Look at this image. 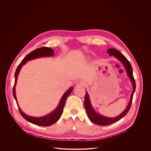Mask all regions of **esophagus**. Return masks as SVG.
<instances>
[{
    "instance_id": "esophagus-1",
    "label": "esophagus",
    "mask_w": 151,
    "mask_h": 151,
    "mask_svg": "<svg viewBox=\"0 0 151 151\" xmlns=\"http://www.w3.org/2000/svg\"><path fill=\"white\" fill-rule=\"evenodd\" d=\"M84 83L83 81H79L78 83H77V86H84Z\"/></svg>"
}]
</instances>
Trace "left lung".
I'll use <instances>...</instances> for the list:
<instances>
[{
	"label": "left lung",
	"mask_w": 151,
	"mask_h": 151,
	"mask_svg": "<svg viewBox=\"0 0 151 151\" xmlns=\"http://www.w3.org/2000/svg\"><path fill=\"white\" fill-rule=\"evenodd\" d=\"M107 53L109 54V55H114L123 64L124 67L126 69L127 74L128 76L130 78L132 83L133 84V90L131 94L129 104H128L126 109L120 115L115 117H106V116H104L101 115L99 114H97L93 109V108L91 104L89 96H88L87 92L86 91V93L85 97H84V107H85L86 111L87 112L88 117H89V119L91 122H93L96 124L100 125V126H107V125H109V124L115 123L117 122V121H119L120 119H121L122 117H124L128 113L129 111L130 110V109L131 108L133 97V94H134V91L135 90V87H136L135 81L134 76H133V74L132 67L130 62L124 56V55L122 52H120V51H119L116 49H108L107 51Z\"/></svg>",
	"instance_id": "left-lung-1"
}]
</instances>
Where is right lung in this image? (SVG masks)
Here are the masks:
<instances>
[{"label": "right lung", "mask_w": 151, "mask_h": 151, "mask_svg": "<svg viewBox=\"0 0 151 151\" xmlns=\"http://www.w3.org/2000/svg\"><path fill=\"white\" fill-rule=\"evenodd\" d=\"M54 53V50L52 49L50 47H43L40 48L36 49V50L32 51L31 52L28 54L27 56L24 57V58L22 60L21 63L18 65L17 69L15 72V83L14 84V87L13 89V96L16 101L17 102V106L19 111L20 114L21 116L24 117L25 120L27 121L31 122V123H33L34 124L40 126H49L53 124H54L55 122H57L59 119L61 117L64 107L65 106V101L67 100L68 97L69 95L72 93V87H70L67 91L64 93V94L60 102L58 105V106L56 108V109L53 111L50 114L48 115H46L45 116L43 117H32L30 116H28L24 114L20 108L18 106V104L17 103V98L16 96V90H15V87L17 83V78L18 73L19 72V70L21 69L22 65H25L28 61H30L31 60H33L35 58H39V57H51L53 55Z\"/></svg>", "instance_id": "1"}]
</instances>
